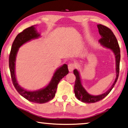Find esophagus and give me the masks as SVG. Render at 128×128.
<instances>
[{
  "label": "esophagus",
  "mask_w": 128,
  "mask_h": 128,
  "mask_svg": "<svg viewBox=\"0 0 128 128\" xmlns=\"http://www.w3.org/2000/svg\"><path fill=\"white\" fill-rule=\"evenodd\" d=\"M75 68V65L73 63H70L68 64V70L70 72H72L73 69Z\"/></svg>",
  "instance_id": "34e87169"
}]
</instances>
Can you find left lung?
Returning a JSON list of instances; mask_svg holds the SVG:
<instances>
[{
    "label": "left lung",
    "instance_id": "left-lung-1",
    "mask_svg": "<svg viewBox=\"0 0 128 128\" xmlns=\"http://www.w3.org/2000/svg\"><path fill=\"white\" fill-rule=\"evenodd\" d=\"M97 26L98 28L99 34L101 36V38L99 40V42L103 47L111 49L115 56L116 77L113 85L106 92L99 95H92L88 94L87 91L83 87L81 83L80 73L77 69H74L73 70V73L76 76V81L74 88L75 95L79 100L86 103H95L104 98L112 90L115 85L116 82L118 81L119 70H120V50L115 36L114 35L112 30L106 26L99 24L97 25Z\"/></svg>",
    "mask_w": 128,
    "mask_h": 128
}]
</instances>
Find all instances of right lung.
Listing matches in <instances>:
<instances>
[{
    "instance_id": "obj_1",
    "label": "right lung",
    "mask_w": 128,
    "mask_h": 128,
    "mask_svg": "<svg viewBox=\"0 0 128 128\" xmlns=\"http://www.w3.org/2000/svg\"><path fill=\"white\" fill-rule=\"evenodd\" d=\"M35 25L32 26L24 30L16 36L13 42L9 58V67L10 76L15 88L24 98L32 102L36 103H45L52 100L55 96L59 82L62 78L68 74L69 70L66 64L62 65L55 71L51 81L46 87L36 91H28L24 89L17 83L15 75V62L18 49L28 41L38 38L40 34L36 32Z\"/></svg>"
}]
</instances>
